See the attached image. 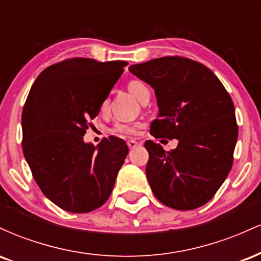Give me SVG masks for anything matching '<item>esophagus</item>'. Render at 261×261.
<instances>
[{
    "label": "esophagus",
    "mask_w": 261,
    "mask_h": 261,
    "mask_svg": "<svg viewBox=\"0 0 261 261\" xmlns=\"http://www.w3.org/2000/svg\"><path fill=\"white\" fill-rule=\"evenodd\" d=\"M137 145H139V142H137L136 140H128V141H127L128 148H135Z\"/></svg>",
    "instance_id": "34e87169"
}]
</instances>
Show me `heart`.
Listing matches in <instances>:
<instances>
[{
	"instance_id": "heart-1",
	"label": "heart",
	"mask_w": 261,
	"mask_h": 261,
	"mask_svg": "<svg viewBox=\"0 0 261 261\" xmlns=\"http://www.w3.org/2000/svg\"><path fill=\"white\" fill-rule=\"evenodd\" d=\"M127 89L137 100H140L146 93H149L148 87L140 80H131L130 82L127 83ZM107 107H108V99H106L103 103H101V110H106ZM137 127H139V125L137 124H124V122H116V124L113 126L112 131L114 134H119V135H133L136 133Z\"/></svg>"
}]
</instances>
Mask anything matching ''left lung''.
Instances as JSON below:
<instances>
[{
  "instance_id": "8db88e82",
  "label": "left lung",
  "mask_w": 261,
  "mask_h": 261,
  "mask_svg": "<svg viewBox=\"0 0 261 261\" xmlns=\"http://www.w3.org/2000/svg\"><path fill=\"white\" fill-rule=\"evenodd\" d=\"M128 71L154 89L160 113L151 134L178 140L168 152L145 142L146 175L154 196L180 211L205 205L232 168L238 139L232 98L210 68L180 56L149 60Z\"/></svg>"
}]
</instances>
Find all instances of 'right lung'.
<instances>
[{
    "instance_id": "1",
    "label": "right lung",
    "mask_w": 261,
    "mask_h": 261,
    "mask_svg": "<svg viewBox=\"0 0 261 261\" xmlns=\"http://www.w3.org/2000/svg\"><path fill=\"white\" fill-rule=\"evenodd\" d=\"M126 65L68 59L32 86L22 113L23 153L44 195L65 211L91 212L112 194L127 145L110 136L94 147L83 136Z\"/></svg>"
}]
</instances>
